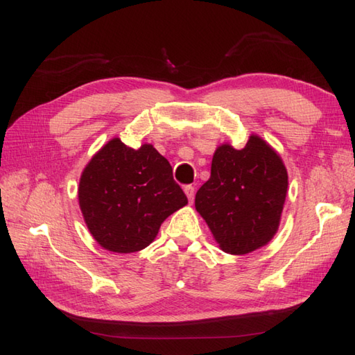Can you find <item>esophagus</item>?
<instances>
[{"mask_svg":"<svg viewBox=\"0 0 355 355\" xmlns=\"http://www.w3.org/2000/svg\"><path fill=\"white\" fill-rule=\"evenodd\" d=\"M184 193L189 199V202H192L193 196H195V187L193 186H184Z\"/></svg>","mask_w":355,"mask_h":355,"instance_id":"obj_1","label":"esophagus"}]
</instances>
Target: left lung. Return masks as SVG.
<instances>
[{
	"label": "left lung",
	"instance_id": "8db88e82",
	"mask_svg": "<svg viewBox=\"0 0 355 355\" xmlns=\"http://www.w3.org/2000/svg\"><path fill=\"white\" fill-rule=\"evenodd\" d=\"M288 192V172L277 151L258 135L244 148L231 144L216 148L211 175L195 196L219 248L248 255L275 237Z\"/></svg>",
	"mask_w": 355,
	"mask_h": 355
}]
</instances>
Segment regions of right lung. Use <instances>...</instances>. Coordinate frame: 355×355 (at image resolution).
<instances>
[{
	"mask_svg": "<svg viewBox=\"0 0 355 355\" xmlns=\"http://www.w3.org/2000/svg\"><path fill=\"white\" fill-rule=\"evenodd\" d=\"M89 234L103 249L133 253L157 237L160 225L187 204L169 162L153 147L112 138L87 163L78 187Z\"/></svg>",
	"mask_w": 355,
	"mask_h": 355,
	"instance_id": "right-lung-1",
	"label": "right lung"
}]
</instances>
